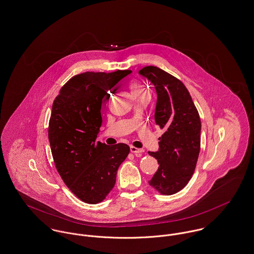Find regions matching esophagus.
<instances>
[{
  "mask_svg": "<svg viewBox=\"0 0 254 254\" xmlns=\"http://www.w3.org/2000/svg\"><path fill=\"white\" fill-rule=\"evenodd\" d=\"M130 151H131V153L138 154V155H142V153L144 152V151H143V149L136 148V147H134V146H131V147H130Z\"/></svg>",
  "mask_w": 254,
  "mask_h": 254,
  "instance_id": "obj_1",
  "label": "esophagus"
}]
</instances>
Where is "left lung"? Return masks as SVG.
<instances>
[{
  "label": "left lung",
  "instance_id": "left-lung-1",
  "mask_svg": "<svg viewBox=\"0 0 254 254\" xmlns=\"http://www.w3.org/2000/svg\"><path fill=\"white\" fill-rule=\"evenodd\" d=\"M158 94L154 121L163 134L159 151L149 152L159 169L149 181L162 195H173L190 181L200 150V119L184 84L163 69L145 66L138 72Z\"/></svg>",
  "mask_w": 254,
  "mask_h": 254
}]
</instances>
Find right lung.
<instances>
[{"mask_svg": "<svg viewBox=\"0 0 254 254\" xmlns=\"http://www.w3.org/2000/svg\"><path fill=\"white\" fill-rule=\"evenodd\" d=\"M130 70L85 72L62 85L49 123V140L57 171L71 192L86 203L101 202L112 191L117 170L129 154L125 143L96 142L101 103Z\"/></svg>", "mask_w": 254, "mask_h": 254, "instance_id": "right-lung-1", "label": "right lung"}]
</instances>
